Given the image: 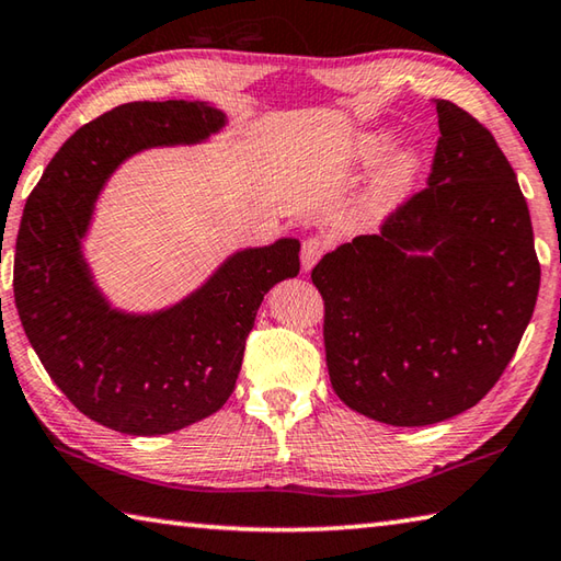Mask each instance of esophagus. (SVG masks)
<instances>
[{
    "instance_id": "esophagus-1",
    "label": "esophagus",
    "mask_w": 561,
    "mask_h": 561,
    "mask_svg": "<svg viewBox=\"0 0 561 561\" xmlns=\"http://www.w3.org/2000/svg\"><path fill=\"white\" fill-rule=\"evenodd\" d=\"M325 252V242L321 238H307L301 242V267L311 270L316 262L321 260V254Z\"/></svg>"
}]
</instances>
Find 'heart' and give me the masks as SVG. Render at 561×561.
<instances>
[{
	"label": "heart",
	"mask_w": 561,
	"mask_h": 561,
	"mask_svg": "<svg viewBox=\"0 0 561 561\" xmlns=\"http://www.w3.org/2000/svg\"><path fill=\"white\" fill-rule=\"evenodd\" d=\"M387 145H390V135L387 131H368V135H363L355 141L353 159L358 164H373L387 149ZM416 174H420V154L414 149L394 151L373 179V186L368 191L370 216L380 218L400 206L402 198L412 191Z\"/></svg>",
	"instance_id": "1"
}]
</instances>
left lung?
<instances>
[{"label":"left lung","mask_w":561,"mask_h":561,"mask_svg":"<svg viewBox=\"0 0 561 561\" xmlns=\"http://www.w3.org/2000/svg\"><path fill=\"white\" fill-rule=\"evenodd\" d=\"M442 137L426 188L323 254L325 365L351 410L426 426L501 380L533 319L539 262L511 161L466 110L434 100Z\"/></svg>","instance_id":"left-lung-1"}]
</instances>
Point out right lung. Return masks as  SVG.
I'll return each mask as SVG.
<instances>
[{
  "label": "right lung",
  "mask_w": 561,
  "mask_h": 561,
  "mask_svg": "<svg viewBox=\"0 0 561 561\" xmlns=\"http://www.w3.org/2000/svg\"><path fill=\"white\" fill-rule=\"evenodd\" d=\"M226 125L206 103H127L88 122L50 159L16 236L14 299L28 343L90 420L135 436L179 432L236 390L260 304L299 274V240L240 250L176 307L112 309L80 252L100 188L127 157L196 145Z\"/></svg>",
  "instance_id": "1"
}]
</instances>
